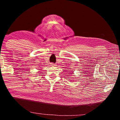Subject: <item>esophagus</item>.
Listing matches in <instances>:
<instances>
[{
	"mask_svg": "<svg viewBox=\"0 0 120 120\" xmlns=\"http://www.w3.org/2000/svg\"><path fill=\"white\" fill-rule=\"evenodd\" d=\"M51 66H55V64H53V63H51V64H50Z\"/></svg>",
	"mask_w": 120,
	"mask_h": 120,
	"instance_id": "esophagus-1",
	"label": "esophagus"
}]
</instances>
